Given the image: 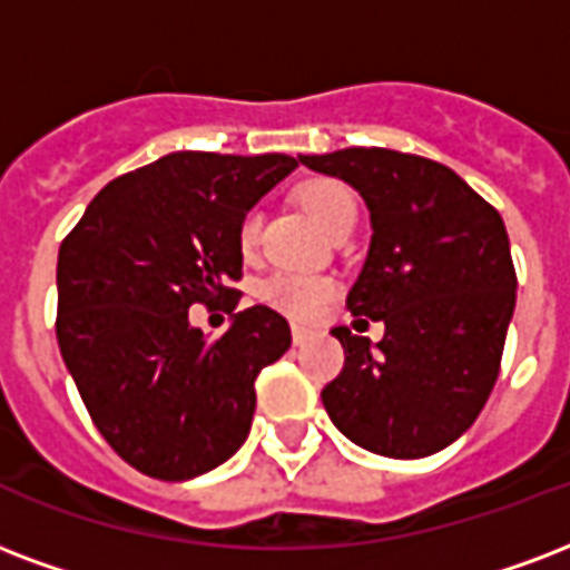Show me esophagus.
Segmentation results:
<instances>
[{
	"instance_id": "obj_1",
	"label": "esophagus",
	"mask_w": 570,
	"mask_h": 570,
	"mask_svg": "<svg viewBox=\"0 0 570 570\" xmlns=\"http://www.w3.org/2000/svg\"><path fill=\"white\" fill-rule=\"evenodd\" d=\"M307 341H311V332H307V328H302V325H293V343H295V346H304Z\"/></svg>"
}]
</instances>
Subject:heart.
Listing matches in <instances>:
<instances>
[{
	"label": "heart",
	"mask_w": 570,
	"mask_h": 570,
	"mask_svg": "<svg viewBox=\"0 0 570 570\" xmlns=\"http://www.w3.org/2000/svg\"><path fill=\"white\" fill-rule=\"evenodd\" d=\"M298 199H302L304 212L314 217L328 236L341 233L346 224H355V215H358L350 188L334 179L307 181L298 190ZM256 238H259V215L247 212L238 224V245L242 250H254ZM332 295L334 284L328 277L307 275V272H277L263 284V298L295 320H314Z\"/></svg>",
	"instance_id": "b5f03b06"
}]
</instances>
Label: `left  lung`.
I'll use <instances>...</instances> for the list:
<instances>
[{"mask_svg": "<svg viewBox=\"0 0 570 570\" xmlns=\"http://www.w3.org/2000/svg\"><path fill=\"white\" fill-rule=\"evenodd\" d=\"M371 212V247L346 295L380 320L371 343L337 325L346 364L323 389L334 428L362 449L419 460L458 442L497 385L517 275L502 217L458 173L391 149L298 155Z\"/></svg>", "mask_w": 570, "mask_h": 570, "instance_id": "8db88e82", "label": "left lung"}]
</instances>
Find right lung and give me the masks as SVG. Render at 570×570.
Segmentation results:
<instances>
[{
    "instance_id": "add662e5",
    "label": "right lung",
    "mask_w": 570,
    "mask_h": 570,
    "mask_svg": "<svg viewBox=\"0 0 570 570\" xmlns=\"http://www.w3.org/2000/svg\"><path fill=\"white\" fill-rule=\"evenodd\" d=\"M295 167L289 155L173 151L112 179L59 247L65 367L95 428L142 475L188 481L245 445L254 380L289 350V325L256 304L208 341L188 307H236L238 224Z\"/></svg>"
}]
</instances>
